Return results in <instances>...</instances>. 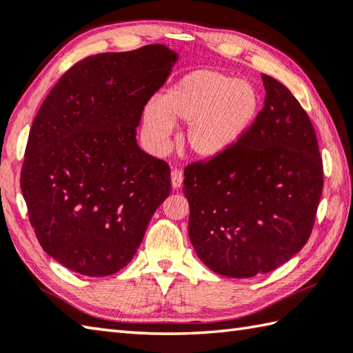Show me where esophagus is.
<instances>
[{
  "mask_svg": "<svg viewBox=\"0 0 353 353\" xmlns=\"http://www.w3.org/2000/svg\"><path fill=\"white\" fill-rule=\"evenodd\" d=\"M183 182V172L181 170H172L171 171V186L174 190H179Z\"/></svg>",
  "mask_w": 353,
  "mask_h": 353,
  "instance_id": "1",
  "label": "esophagus"
}]
</instances>
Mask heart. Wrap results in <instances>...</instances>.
I'll return each instance as SVG.
<instances>
[{
  "instance_id": "1",
  "label": "heart",
  "mask_w": 353,
  "mask_h": 353,
  "mask_svg": "<svg viewBox=\"0 0 353 353\" xmlns=\"http://www.w3.org/2000/svg\"><path fill=\"white\" fill-rule=\"evenodd\" d=\"M260 96L251 82L212 68L185 74L159 102L143 108V130L156 148H165L172 123H186L185 148L199 159H216L232 150L252 127Z\"/></svg>"
}]
</instances>
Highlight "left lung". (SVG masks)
<instances>
[{
    "label": "left lung",
    "mask_w": 353,
    "mask_h": 353,
    "mask_svg": "<svg viewBox=\"0 0 353 353\" xmlns=\"http://www.w3.org/2000/svg\"><path fill=\"white\" fill-rule=\"evenodd\" d=\"M265 107L223 156L185 168L188 234L216 274L250 279L291 260L312 232L323 161L307 113L289 90L261 74Z\"/></svg>",
    "instance_id": "8db88e82"
}]
</instances>
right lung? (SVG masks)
<instances>
[{"mask_svg":"<svg viewBox=\"0 0 353 353\" xmlns=\"http://www.w3.org/2000/svg\"><path fill=\"white\" fill-rule=\"evenodd\" d=\"M177 59L163 44L88 57L34 117L21 191L39 245L70 271H121L170 196V167L139 148L136 127Z\"/></svg>","mask_w":353,"mask_h":353,"instance_id":"right-lung-1","label":"right lung"}]
</instances>
